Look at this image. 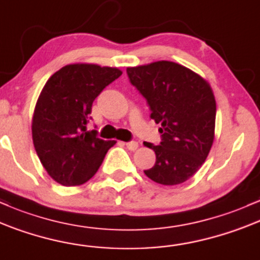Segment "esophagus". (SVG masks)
Here are the masks:
<instances>
[{"label":"esophagus","mask_w":260,"mask_h":260,"mask_svg":"<svg viewBox=\"0 0 260 260\" xmlns=\"http://www.w3.org/2000/svg\"><path fill=\"white\" fill-rule=\"evenodd\" d=\"M125 146H126V147L127 148H129V150L130 151H135L136 150V148H138L139 147V144H138V142H136V141H130V142H125V144H124Z\"/></svg>","instance_id":"obj_1"}]
</instances>
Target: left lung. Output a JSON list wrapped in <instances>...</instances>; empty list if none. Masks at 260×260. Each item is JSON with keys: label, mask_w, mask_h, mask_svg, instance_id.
I'll return each mask as SVG.
<instances>
[{"label": "left lung", "mask_w": 260, "mask_h": 260, "mask_svg": "<svg viewBox=\"0 0 260 260\" xmlns=\"http://www.w3.org/2000/svg\"><path fill=\"white\" fill-rule=\"evenodd\" d=\"M126 72L147 101L151 119L161 124L159 145L146 144L156 153V163L145 174L158 184H182L199 171L211 150L214 92L201 76L172 61L127 67Z\"/></svg>", "instance_id": "left-lung-1"}]
</instances>
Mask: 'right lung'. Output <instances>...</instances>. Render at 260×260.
<instances>
[{
    "instance_id": "1",
    "label": "right lung",
    "mask_w": 260,
    "mask_h": 260,
    "mask_svg": "<svg viewBox=\"0 0 260 260\" xmlns=\"http://www.w3.org/2000/svg\"><path fill=\"white\" fill-rule=\"evenodd\" d=\"M122 72L116 67L72 63L44 86L31 121V135L43 167L61 185H81L97 173L116 141L87 131L93 101Z\"/></svg>"
}]
</instances>
